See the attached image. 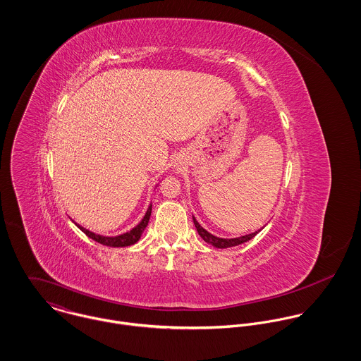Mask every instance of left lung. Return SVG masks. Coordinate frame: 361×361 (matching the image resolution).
Wrapping results in <instances>:
<instances>
[{
  "mask_svg": "<svg viewBox=\"0 0 361 361\" xmlns=\"http://www.w3.org/2000/svg\"><path fill=\"white\" fill-rule=\"evenodd\" d=\"M193 222H195V226H196V229H197V232H199V235L203 238V240L207 242L208 245H211V246H214V247H216V249H226V247H233V246H238V245H242V243H245V242H249L250 239H253L256 235H257L258 232L261 231H257V232H253V233H250V235H246V236H240V238H235V239H222V238H216V236H214V235H211L209 232H207L206 229L196 221V218L193 216Z\"/></svg>",
  "mask_w": 361,
  "mask_h": 361,
  "instance_id": "left-lung-1",
  "label": "left lung"
}]
</instances>
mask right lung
<instances>
[{
	"label": "right lung",
	"instance_id": "right-lung-1",
	"mask_svg": "<svg viewBox=\"0 0 361 361\" xmlns=\"http://www.w3.org/2000/svg\"><path fill=\"white\" fill-rule=\"evenodd\" d=\"M150 215H152V204L149 206V209H147L145 218L140 221L139 225H136L133 229H130L129 232L122 233V235H119V236H102V235H97V233H94V232H90V231L85 229L83 226H80V225H78V224H76V225H78V228H79L83 233H86L90 239L96 240L97 243H102L104 246H109V247H126V246L135 245V243L140 239L142 233L145 232V229H146V226H147V224H149Z\"/></svg>",
	"mask_w": 361,
	"mask_h": 361
}]
</instances>
